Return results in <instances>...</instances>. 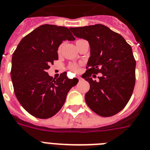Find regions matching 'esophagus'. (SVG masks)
Masks as SVG:
<instances>
[{
	"instance_id": "34e87169",
	"label": "esophagus",
	"mask_w": 150,
	"mask_h": 150,
	"mask_svg": "<svg viewBox=\"0 0 150 150\" xmlns=\"http://www.w3.org/2000/svg\"><path fill=\"white\" fill-rule=\"evenodd\" d=\"M78 79H79V81H81V80H82V78L80 77V76H79V77H78Z\"/></svg>"
}]
</instances>
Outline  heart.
<instances>
[{"label": "heart", "mask_w": 150, "mask_h": 150, "mask_svg": "<svg viewBox=\"0 0 150 150\" xmlns=\"http://www.w3.org/2000/svg\"><path fill=\"white\" fill-rule=\"evenodd\" d=\"M62 48V45H61V46L59 47V49H58V52H59V53H60V52H61ZM69 69H71V71H77L78 69H79V66H78V65H76V64H71V65H69Z\"/></svg>", "instance_id": "b5f03b06"}]
</instances>
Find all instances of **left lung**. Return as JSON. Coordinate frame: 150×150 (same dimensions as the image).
<instances>
[{
    "label": "left lung",
    "mask_w": 150,
    "mask_h": 150,
    "mask_svg": "<svg viewBox=\"0 0 150 150\" xmlns=\"http://www.w3.org/2000/svg\"><path fill=\"white\" fill-rule=\"evenodd\" d=\"M75 37L90 46L89 68L82 75L90 84L85 94L88 106L101 117H110L124 109L135 85L136 61L131 46L121 35L102 24L69 28ZM100 73L98 81L94 74Z\"/></svg>",
    "instance_id": "left-lung-1"
}]
</instances>
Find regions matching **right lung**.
<instances>
[{"mask_svg":"<svg viewBox=\"0 0 150 150\" xmlns=\"http://www.w3.org/2000/svg\"><path fill=\"white\" fill-rule=\"evenodd\" d=\"M75 39L65 26L44 24L21 40L12 56L11 79L15 95L22 107L40 119L50 118L63 106L68 92L78 82L66 72L53 79L47 72L58 59L64 40Z\"/></svg>","mask_w":150,"mask_h":150,"instance_id":"right-lung-1","label":"right lung"}]
</instances>
